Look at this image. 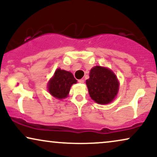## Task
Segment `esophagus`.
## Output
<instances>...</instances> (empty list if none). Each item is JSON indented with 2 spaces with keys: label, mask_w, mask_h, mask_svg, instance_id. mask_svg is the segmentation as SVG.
Masks as SVG:
<instances>
[{
  "label": "esophagus",
  "mask_w": 157,
  "mask_h": 157,
  "mask_svg": "<svg viewBox=\"0 0 157 157\" xmlns=\"http://www.w3.org/2000/svg\"><path fill=\"white\" fill-rule=\"evenodd\" d=\"M78 82L80 83H83L84 82V80H83V79H80V80H78Z\"/></svg>",
  "instance_id": "34e87169"
}]
</instances>
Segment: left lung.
<instances>
[{"mask_svg":"<svg viewBox=\"0 0 157 157\" xmlns=\"http://www.w3.org/2000/svg\"><path fill=\"white\" fill-rule=\"evenodd\" d=\"M86 83L91 98L100 105L110 103L118 92L119 82L116 75L105 67H93Z\"/></svg>","mask_w":157,"mask_h":157,"instance_id":"8db88e82","label":"left lung"}]
</instances>
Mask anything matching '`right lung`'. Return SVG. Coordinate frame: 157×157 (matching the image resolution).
Here are the masks:
<instances>
[{
    "label": "right lung",
    "instance_id": "add662e5",
    "mask_svg": "<svg viewBox=\"0 0 157 157\" xmlns=\"http://www.w3.org/2000/svg\"><path fill=\"white\" fill-rule=\"evenodd\" d=\"M76 82V78L71 72L58 68L54 76L49 81L48 91L55 98L65 99L68 97L71 86Z\"/></svg>",
    "mask_w": 157,
    "mask_h": 157
}]
</instances>
